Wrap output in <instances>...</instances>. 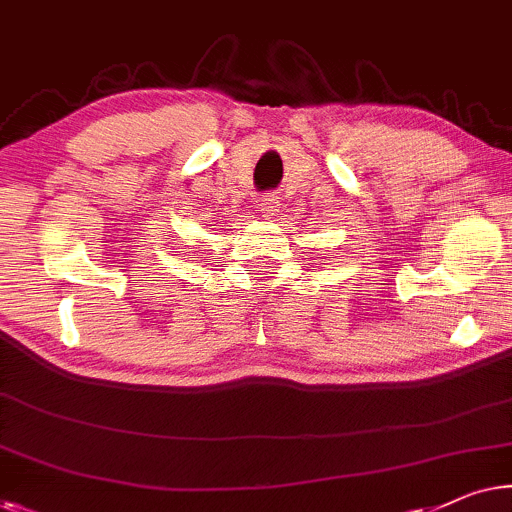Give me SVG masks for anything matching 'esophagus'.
Wrapping results in <instances>:
<instances>
[{
    "mask_svg": "<svg viewBox=\"0 0 512 512\" xmlns=\"http://www.w3.org/2000/svg\"><path fill=\"white\" fill-rule=\"evenodd\" d=\"M256 207H258V212L263 214V217H268V219H272L274 214L279 212V207H281V203H279V198L277 196H263V198H258V203H256Z\"/></svg>",
    "mask_w": 512,
    "mask_h": 512,
    "instance_id": "esophagus-1",
    "label": "esophagus"
}]
</instances>
